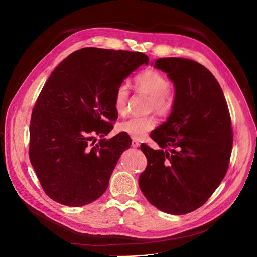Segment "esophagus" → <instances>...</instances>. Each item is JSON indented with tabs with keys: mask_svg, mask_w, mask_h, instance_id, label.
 I'll list each match as a JSON object with an SVG mask.
<instances>
[{
	"mask_svg": "<svg viewBox=\"0 0 257 257\" xmlns=\"http://www.w3.org/2000/svg\"><path fill=\"white\" fill-rule=\"evenodd\" d=\"M139 146H141V144H139L136 139H133V141H132V147L133 148H138Z\"/></svg>",
	"mask_w": 257,
	"mask_h": 257,
	"instance_id": "34e87169",
	"label": "esophagus"
}]
</instances>
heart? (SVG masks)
Wrapping results in <instances>:
<instances>
[{"label":"heart","mask_w":257,"mask_h":257,"mask_svg":"<svg viewBox=\"0 0 257 257\" xmlns=\"http://www.w3.org/2000/svg\"><path fill=\"white\" fill-rule=\"evenodd\" d=\"M136 91L150 96V110L159 114L167 115L173 111L176 103L175 92L169 88V81L166 77L155 69H147L135 77ZM128 85L125 82L120 83L115 89L113 105L119 114L126 111L128 100ZM157 125L154 115L132 116L119 123L118 130L134 139H142Z\"/></svg>","instance_id":"1"}]
</instances>
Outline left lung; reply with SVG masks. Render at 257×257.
Here are the masks:
<instances>
[{"instance_id": "obj_1", "label": "left lung", "mask_w": 257, "mask_h": 257, "mask_svg": "<svg viewBox=\"0 0 257 257\" xmlns=\"http://www.w3.org/2000/svg\"><path fill=\"white\" fill-rule=\"evenodd\" d=\"M152 64L174 83L176 103L151 134L161 149L141 146L148 164L139 188L161 211L186 214L206 203L227 173L232 148L228 106L204 65L182 58H160Z\"/></svg>"}]
</instances>
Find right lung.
<instances>
[{
  "mask_svg": "<svg viewBox=\"0 0 257 257\" xmlns=\"http://www.w3.org/2000/svg\"><path fill=\"white\" fill-rule=\"evenodd\" d=\"M142 52L82 48L53 69L30 122L29 157L45 193L59 204L81 207L105 193L131 138H102L118 118L116 87L139 66Z\"/></svg>",
  "mask_w": 257,
  "mask_h": 257,
  "instance_id": "right-lung-1",
  "label": "right lung"
}]
</instances>
